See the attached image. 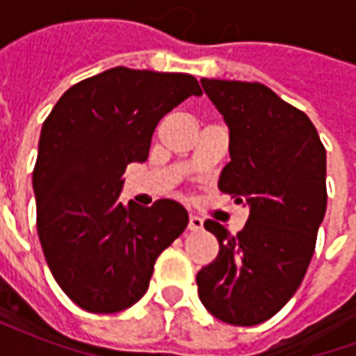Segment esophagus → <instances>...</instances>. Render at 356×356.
I'll return each instance as SVG.
<instances>
[{
    "instance_id": "34e87169",
    "label": "esophagus",
    "mask_w": 356,
    "mask_h": 356,
    "mask_svg": "<svg viewBox=\"0 0 356 356\" xmlns=\"http://www.w3.org/2000/svg\"><path fill=\"white\" fill-rule=\"evenodd\" d=\"M204 229V221H202L200 217H196V216H191L188 217V231H193V232H198Z\"/></svg>"
}]
</instances>
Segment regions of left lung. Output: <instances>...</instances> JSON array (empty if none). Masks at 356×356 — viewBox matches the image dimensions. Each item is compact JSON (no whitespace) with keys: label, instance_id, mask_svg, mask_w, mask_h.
<instances>
[{"label":"left lung","instance_id":"8db88e82","mask_svg":"<svg viewBox=\"0 0 356 356\" xmlns=\"http://www.w3.org/2000/svg\"><path fill=\"white\" fill-rule=\"evenodd\" d=\"M202 88L231 131L219 191L250 206L238 234L208 219L219 255L196 275L209 313L234 326L268 321L296 293L326 213V150L313 122L257 81L208 80Z\"/></svg>","mask_w":356,"mask_h":356}]
</instances>
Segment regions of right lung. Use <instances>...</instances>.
<instances>
[{
  "instance_id": "right-lung-1",
  "label": "right lung",
  "mask_w": 356,
  "mask_h": 356,
  "mask_svg": "<svg viewBox=\"0 0 356 356\" xmlns=\"http://www.w3.org/2000/svg\"><path fill=\"white\" fill-rule=\"evenodd\" d=\"M202 89L191 74L125 66L68 89L40 135L34 183L38 236L68 298L89 313L137 303L154 263L188 225L177 202L122 204L127 163L145 162L156 125Z\"/></svg>"
}]
</instances>
